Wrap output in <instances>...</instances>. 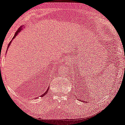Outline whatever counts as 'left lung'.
Instances as JSON below:
<instances>
[{
    "label": "left lung",
    "instance_id": "obj_1",
    "mask_svg": "<svg viewBox=\"0 0 125 125\" xmlns=\"http://www.w3.org/2000/svg\"><path fill=\"white\" fill-rule=\"evenodd\" d=\"M80 101H83V100H80Z\"/></svg>",
    "mask_w": 125,
    "mask_h": 125
}]
</instances>
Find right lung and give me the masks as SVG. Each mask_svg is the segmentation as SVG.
<instances>
[{"label": "right lung", "instance_id": "right-lung-1", "mask_svg": "<svg viewBox=\"0 0 125 125\" xmlns=\"http://www.w3.org/2000/svg\"><path fill=\"white\" fill-rule=\"evenodd\" d=\"M22 27H20V28L18 29V31H16V33H15V35H14V36H13V38H12V39H14V38H15V37H16V36H17V35H18V34L19 33V32H20V31H21L22 30ZM11 42H10V43H9V44H8V47H10V44H11ZM48 90H47V91H45V93H44V94H42V95H40V96H41V97H44V95H45L46 94H47V92H48Z\"/></svg>", "mask_w": 125, "mask_h": 125}]
</instances>
